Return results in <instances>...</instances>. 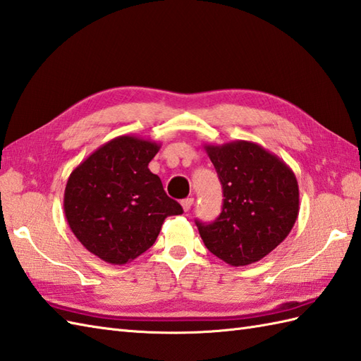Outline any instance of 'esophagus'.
Returning a JSON list of instances; mask_svg holds the SVG:
<instances>
[{
  "mask_svg": "<svg viewBox=\"0 0 361 361\" xmlns=\"http://www.w3.org/2000/svg\"><path fill=\"white\" fill-rule=\"evenodd\" d=\"M192 204H194V198H185V200L181 202V206H183V209H185L186 212L192 208Z\"/></svg>",
  "mask_w": 361,
  "mask_h": 361,
  "instance_id": "34e87169",
  "label": "esophagus"
}]
</instances>
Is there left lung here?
I'll return each instance as SVG.
<instances>
[{
	"label": "left lung",
	"mask_w": 361,
	"mask_h": 361,
	"mask_svg": "<svg viewBox=\"0 0 361 361\" xmlns=\"http://www.w3.org/2000/svg\"><path fill=\"white\" fill-rule=\"evenodd\" d=\"M224 189V208L212 224L195 221L214 256L233 267L255 264L290 234L299 212L293 171L250 141L204 145Z\"/></svg>",
	"instance_id": "8db88e82"
}]
</instances>
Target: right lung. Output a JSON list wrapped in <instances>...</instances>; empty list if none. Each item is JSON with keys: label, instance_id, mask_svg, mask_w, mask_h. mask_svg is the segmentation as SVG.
I'll list each match as a JSON object with an SVG mask.
<instances>
[{"label": "right lung", "instance_id": "1", "mask_svg": "<svg viewBox=\"0 0 361 361\" xmlns=\"http://www.w3.org/2000/svg\"><path fill=\"white\" fill-rule=\"evenodd\" d=\"M159 144L124 135L105 142L71 172L63 197L71 231L91 255L124 265L147 251L166 217L180 216L149 163Z\"/></svg>", "mask_w": 361, "mask_h": 361}]
</instances>
